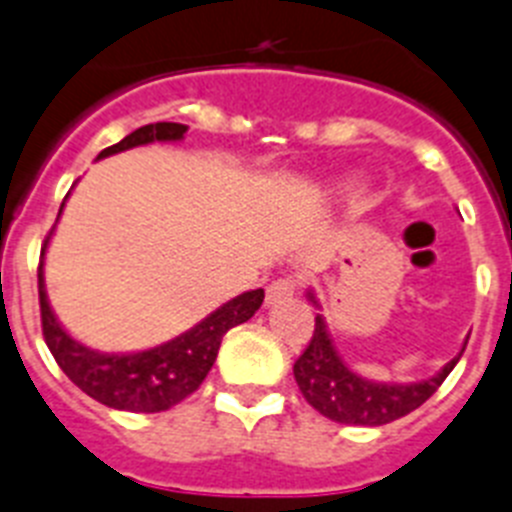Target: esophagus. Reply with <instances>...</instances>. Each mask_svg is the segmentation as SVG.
Instances as JSON below:
<instances>
[{"instance_id":"esophagus-1","label":"esophagus","mask_w":512,"mask_h":512,"mask_svg":"<svg viewBox=\"0 0 512 512\" xmlns=\"http://www.w3.org/2000/svg\"><path fill=\"white\" fill-rule=\"evenodd\" d=\"M295 279L290 277H282V279H274L272 285L266 287V305H277L282 300H290L295 295Z\"/></svg>"}]
</instances>
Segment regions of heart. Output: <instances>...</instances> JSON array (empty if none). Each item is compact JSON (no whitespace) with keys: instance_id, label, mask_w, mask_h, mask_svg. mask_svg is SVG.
I'll return each mask as SVG.
<instances>
[{"instance_id":"obj_1","label":"heart","mask_w":512,"mask_h":512,"mask_svg":"<svg viewBox=\"0 0 512 512\" xmlns=\"http://www.w3.org/2000/svg\"><path fill=\"white\" fill-rule=\"evenodd\" d=\"M344 189H352V183H347V186H344Z\"/></svg>"}]
</instances>
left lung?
Here are the masks:
<instances>
[{"label":"left lung","instance_id":"obj_1","mask_svg":"<svg viewBox=\"0 0 512 512\" xmlns=\"http://www.w3.org/2000/svg\"><path fill=\"white\" fill-rule=\"evenodd\" d=\"M308 298L316 303L313 292H308ZM464 349H461V355H464ZM461 355L453 357L451 362H445V368L432 375V378H427V381H368V378H362V375H357L355 370H349L344 365V360L336 352L334 342H331L326 321L318 313L313 339H310L303 355L298 357L292 373H295V381H298L305 401L316 412H321L323 417L342 422V425L378 427L388 425L393 419L404 417V414L414 412L417 406L425 404L432 393L438 391L440 383L448 378V373L456 368V362L461 360Z\"/></svg>","mask_w":512,"mask_h":512}]
</instances>
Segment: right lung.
Here are the masks:
<instances>
[{"mask_svg":"<svg viewBox=\"0 0 512 512\" xmlns=\"http://www.w3.org/2000/svg\"><path fill=\"white\" fill-rule=\"evenodd\" d=\"M186 129L189 126L170 124V121L139 126L119 144L106 147L98 155V160L139 147V144L178 142V139H183ZM46 243H43L41 256L46 253ZM38 303H41L43 339H46L54 360L59 362V368L64 370V375L74 386L85 391L90 399L111 406V409L152 414L181 404L186 396H191L196 388L202 386L214 360H217L222 336L238 323H246L261 308L264 290L243 292L238 298L220 305L214 313H209L204 321L196 323L194 329L183 331L181 336L160 344V347L131 352V355H106V352L85 347L61 329V323L56 321L54 310L46 298L43 264L38 266Z\"/></svg>","mask_w":512,"mask_h":512,"instance_id":"1","label":"right lung"}]
</instances>
